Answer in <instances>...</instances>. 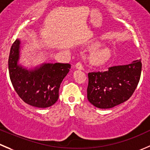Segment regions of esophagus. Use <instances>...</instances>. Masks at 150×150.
Instances as JSON below:
<instances>
[{"label": "esophagus", "instance_id": "obj_1", "mask_svg": "<svg viewBox=\"0 0 150 150\" xmlns=\"http://www.w3.org/2000/svg\"><path fill=\"white\" fill-rule=\"evenodd\" d=\"M75 67H76L77 69H81V70H83V64L81 63V62H78V63L76 64V65H75Z\"/></svg>", "mask_w": 150, "mask_h": 150}]
</instances>
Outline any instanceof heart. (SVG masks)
I'll return each mask as SVG.
<instances>
[{"label":"heart","instance_id":"heart-1","mask_svg":"<svg viewBox=\"0 0 150 150\" xmlns=\"http://www.w3.org/2000/svg\"><path fill=\"white\" fill-rule=\"evenodd\" d=\"M110 56V51L108 48L98 49L92 53L91 59L96 64H103L107 62Z\"/></svg>","mask_w":150,"mask_h":150}]
</instances>
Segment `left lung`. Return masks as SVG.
<instances>
[{
  "label": "left lung",
  "instance_id": "1",
  "mask_svg": "<svg viewBox=\"0 0 150 150\" xmlns=\"http://www.w3.org/2000/svg\"><path fill=\"white\" fill-rule=\"evenodd\" d=\"M142 62L114 66L105 72H88L87 98L99 108H110L127 101L137 87Z\"/></svg>",
  "mask_w": 150,
  "mask_h": 150
}]
</instances>
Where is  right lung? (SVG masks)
Returning <instances> with one entry per match:
<instances>
[{"label":"right lung","instance_id":"add662e5","mask_svg":"<svg viewBox=\"0 0 150 150\" xmlns=\"http://www.w3.org/2000/svg\"><path fill=\"white\" fill-rule=\"evenodd\" d=\"M20 41L12 44L8 57V72L13 87L25 103L37 108L53 105L59 99L62 81L69 72V64H44L28 70L19 65Z\"/></svg>","mask_w":150,"mask_h":150}]
</instances>
